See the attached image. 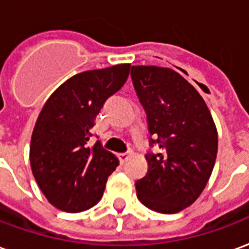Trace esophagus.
I'll return each instance as SVG.
<instances>
[{"label":"esophagus","instance_id":"34e87169","mask_svg":"<svg viewBox=\"0 0 249 249\" xmlns=\"http://www.w3.org/2000/svg\"><path fill=\"white\" fill-rule=\"evenodd\" d=\"M118 158H119L121 163H124L127 162V159L130 158V154H128V152H121V154H118Z\"/></svg>","mask_w":249,"mask_h":249}]
</instances>
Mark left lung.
I'll list each match as a JSON object with an SVG mask.
<instances>
[{
	"mask_svg": "<svg viewBox=\"0 0 249 249\" xmlns=\"http://www.w3.org/2000/svg\"><path fill=\"white\" fill-rule=\"evenodd\" d=\"M131 79L147 114L148 171L135 183L138 199L152 211L177 213L196 200L215 166L217 131L204 99L168 67L132 66Z\"/></svg>",
	"mask_w": 249,
	"mask_h": 249,
	"instance_id": "obj_1",
	"label": "left lung"
}]
</instances>
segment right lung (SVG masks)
<instances>
[{
	"mask_svg": "<svg viewBox=\"0 0 249 249\" xmlns=\"http://www.w3.org/2000/svg\"><path fill=\"white\" fill-rule=\"evenodd\" d=\"M130 63L79 72L53 92L38 115L30 142V164L49 203L81 212L101 200L107 178L119 164L101 143L89 146L105 102L126 83Z\"/></svg>",
	"mask_w": 249,
	"mask_h": 249,
	"instance_id": "obj_1",
	"label": "right lung"
}]
</instances>
